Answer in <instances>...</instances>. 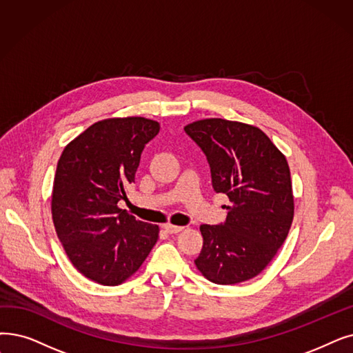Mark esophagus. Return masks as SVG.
<instances>
[{
	"label": "esophagus",
	"mask_w": 353,
	"mask_h": 353,
	"mask_svg": "<svg viewBox=\"0 0 353 353\" xmlns=\"http://www.w3.org/2000/svg\"><path fill=\"white\" fill-rule=\"evenodd\" d=\"M163 228H164V231L167 234H179V232L183 231V226H176V225H172V223H167Z\"/></svg>",
	"instance_id": "esophagus-1"
}]
</instances>
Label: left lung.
<instances>
[{"mask_svg": "<svg viewBox=\"0 0 353 353\" xmlns=\"http://www.w3.org/2000/svg\"><path fill=\"white\" fill-rule=\"evenodd\" d=\"M208 159L212 186L231 206L219 225H201L197 270L214 284H238L261 272L285 241L294 216L290 168L256 127L209 118L185 127Z\"/></svg>", "mask_w": 353, "mask_h": 353, "instance_id": "8db88e82", "label": "left lung"}]
</instances>
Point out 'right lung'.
I'll return each mask as SVG.
<instances>
[{
    "label": "right lung",
    "instance_id": "add662e5",
    "mask_svg": "<svg viewBox=\"0 0 353 353\" xmlns=\"http://www.w3.org/2000/svg\"><path fill=\"white\" fill-rule=\"evenodd\" d=\"M160 131L143 117L95 122L59 159L52 216L73 267L102 285H118L141 267L159 226L118 208L134 183L141 152Z\"/></svg>",
    "mask_w": 353,
    "mask_h": 353
}]
</instances>
